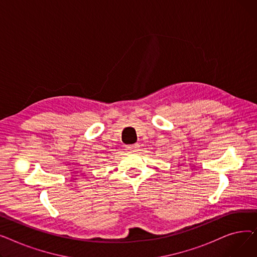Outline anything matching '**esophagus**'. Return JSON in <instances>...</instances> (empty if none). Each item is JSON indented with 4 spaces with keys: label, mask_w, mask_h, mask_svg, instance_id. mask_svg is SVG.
<instances>
[{
    "label": "esophagus",
    "mask_w": 257,
    "mask_h": 257,
    "mask_svg": "<svg viewBox=\"0 0 257 257\" xmlns=\"http://www.w3.org/2000/svg\"><path fill=\"white\" fill-rule=\"evenodd\" d=\"M139 148H140V145H139V144H134V145L127 146V147H126V150H127L129 153H136V152L139 151Z\"/></svg>",
    "instance_id": "obj_1"
}]
</instances>
